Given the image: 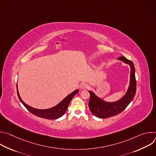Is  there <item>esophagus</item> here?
Listing matches in <instances>:
<instances>
[{"label": "esophagus", "instance_id": "1", "mask_svg": "<svg viewBox=\"0 0 156 156\" xmlns=\"http://www.w3.org/2000/svg\"><path fill=\"white\" fill-rule=\"evenodd\" d=\"M87 83H84V82H83V83H81L80 84V89H81V90H84V89H86L87 88Z\"/></svg>", "mask_w": 156, "mask_h": 156}]
</instances>
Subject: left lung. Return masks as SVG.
Masks as SVG:
<instances>
[{"mask_svg":"<svg viewBox=\"0 0 156 156\" xmlns=\"http://www.w3.org/2000/svg\"><path fill=\"white\" fill-rule=\"evenodd\" d=\"M119 60L123 62L130 66V78L129 86L126 93L120 99L108 102L97 96L94 92L89 91L90 94V99L89 102V107L91 113L100 119H106L115 116L120 112L129 105L134 98L136 91V82L135 78V69L133 63L126 58L120 57Z\"/></svg>","mask_w":156,"mask_h":156,"instance_id":"obj_1","label":"left lung"}]
</instances>
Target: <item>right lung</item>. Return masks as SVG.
I'll use <instances>...</instances> for the list:
<instances>
[{"mask_svg":"<svg viewBox=\"0 0 156 156\" xmlns=\"http://www.w3.org/2000/svg\"><path fill=\"white\" fill-rule=\"evenodd\" d=\"M16 89H17V94L18 97L21 101V102L24 105V106L30 111L31 113L33 114L41 117L43 119H49V120H54V119H57L62 116H63L65 112L68 108V107L69 105V104L72 99V98L76 95L78 92L79 90H76L74 91L73 93L71 94H69L67 96H66L62 101H60L58 104L56 105L49 108H46V109H39V108H34L30 105H28L21 98L18 90V85L16 84Z\"/></svg>","mask_w":156,"mask_h":156,"instance_id":"1","label":"right lung"}]
</instances>
